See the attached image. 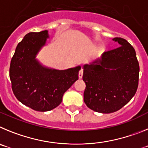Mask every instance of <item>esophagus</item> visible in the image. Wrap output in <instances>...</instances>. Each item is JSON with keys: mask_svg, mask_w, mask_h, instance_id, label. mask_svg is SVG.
Masks as SVG:
<instances>
[{"mask_svg": "<svg viewBox=\"0 0 148 148\" xmlns=\"http://www.w3.org/2000/svg\"><path fill=\"white\" fill-rule=\"evenodd\" d=\"M82 76H83V70L81 69L79 73H78V78H82Z\"/></svg>", "mask_w": 148, "mask_h": 148, "instance_id": "esophagus-1", "label": "esophagus"}]
</instances>
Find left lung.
Wrapping results in <instances>:
<instances>
[{
    "instance_id": "8db88e82",
    "label": "left lung",
    "mask_w": 148,
    "mask_h": 148,
    "mask_svg": "<svg viewBox=\"0 0 148 148\" xmlns=\"http://www.w3.org/2000/svg\"><path fill=\"white\" fill-rule=\"evenodd\" d=\"M113 41L120 47L83 66L86 84L84 101L90 109L110 113L121 109L137 90L139 65L134 48L121 38Z\"/></svg>"
}]
</instances>
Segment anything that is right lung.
Instances as JSON below:
<instances>
[{
	"label": "right lung",
	"mask_w": 148,
	"mask_h": 148,
	"mask_svg": "<svg viewBox=\"0 0 148 148\" xmlns=\"http://www.w3.org/2000/svg\"><path fill=\"white\" fill-rule=\"evenodd\" d=\"M48 38V30L27 34L17 46L10 67L15 97L40 112L52 110L61 104L64 92L78 79L81 70V66L57 70L40 62L36 57Z\"/></svg>",
	"instance_id": "add662e5"
}]
</instances>
